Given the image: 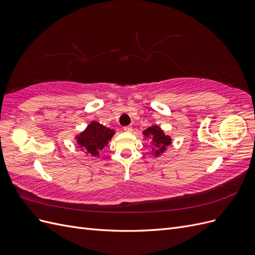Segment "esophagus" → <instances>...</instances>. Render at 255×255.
<instances>
[{"mask_svg": "<svg viewBox=\"0 0 255 255\" xmlns=\"http://www.w3.org/2000/svg\"><path fill=\"white\" fill-rule=\"evenodd\" d=\"M123 129H125V132H127V133H132V130H133L132 127H125L123 128Z\"/></svg>", "mask_w": 255, "mask_h": 255, "instance_id": "1", "label": "esophagus"}]
</instances>
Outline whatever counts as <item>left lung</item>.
Masks as SVG:
<instances>
[{
    "instance_id": "left-lung-1",
    "label": "left lung",
    "mask_w": 255,
    "mask_h": 255,
    "mask_svg": "<svg viewBox=\"0 0 255 255\" xmlns=\"http://www.w3.org/2000/svg\"><path fill=\"white\" fill-rule=\"evenodd\" d=\"M144 136V140H150L152 145V154L155 157L160 156L167 151L168 145L172 142V138L165 134L161 128L157 125H152L142 132Z\"/></svg>"
}]
</instances>
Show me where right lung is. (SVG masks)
Masks as SVG:
<instances>
[{"label": "right lung", "mask_w": 255, "mask_h": 255, "mask_svg": "<svg viewBox=\"0 0 255 255\" xmlns=\"http://www.w3.org/2000/svg\"><path fill=\"white\" fill-rule=\"evenodd\" d=\"M115 129L109 128L98 121H91L83 132L75 135L76 145L85 154L99 157L101 152L115 135Z\"/></svg>", "instance_id": "add662e5"}]
</instances>
